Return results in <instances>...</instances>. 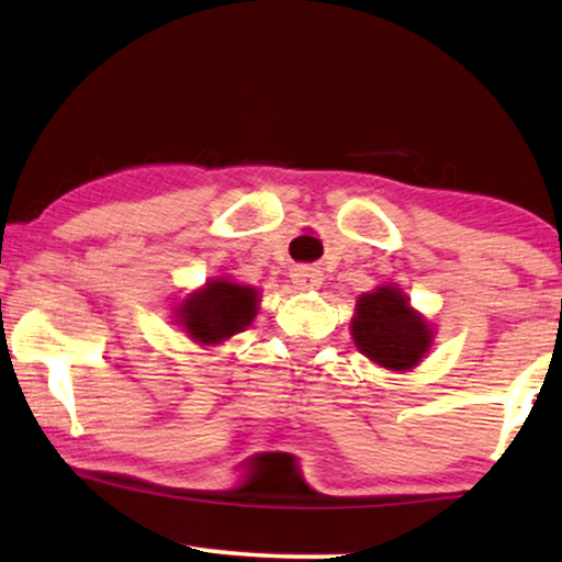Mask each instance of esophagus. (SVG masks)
Returning <instances> with one entry per match:
<instances>
[{"instance_id":"obj_1","label":"esophagus","mask_w":562,"mask_h":562,"mask_svg":"<svg viewBox=\"0 0 562 562\" xmlns=\"http://www.w3.org/2000/svg\"><path fill=\"white\" fill-rule=\"evenodd\" d=\"M291 281H294V286L302 291L317 289L322 283V271L312 266H299V268H294V273H291Z\"/></svg>"}]
</instances>
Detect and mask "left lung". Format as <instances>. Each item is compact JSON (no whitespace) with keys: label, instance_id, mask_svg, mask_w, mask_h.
<instances>
[{"label":"left lung","instance_id":"left-lung-1","mask_svg":"<svg viewBox=\"0 0 562 562\" xmlns=\"http://www.w3.org/2000/svg\"><path fill=\"white\" fill-rule=\"evenodd\" d=\"M350 329L358 350L389 371H412L432 345V327L394 283L358 299Z\"/></svg>","mask_w":562,"mask_h":562}]
</instances>
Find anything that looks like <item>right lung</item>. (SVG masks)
<instances>
[{"label":"right lung","instance_id":"right-lung-1","mask_svg":"<svg viewBox=\"0 0 562 562\" xmlns=\"http://www.w3.org/2000/svg\"><path fill=\"white\" fill-rule=\"evenodd\" d=\"M258 291L229 279H212L183 299L176 322L199 345H220L243 333L258 314Z\"/></svg>","mask_w":562,"mask_h":562}]
</instances>
